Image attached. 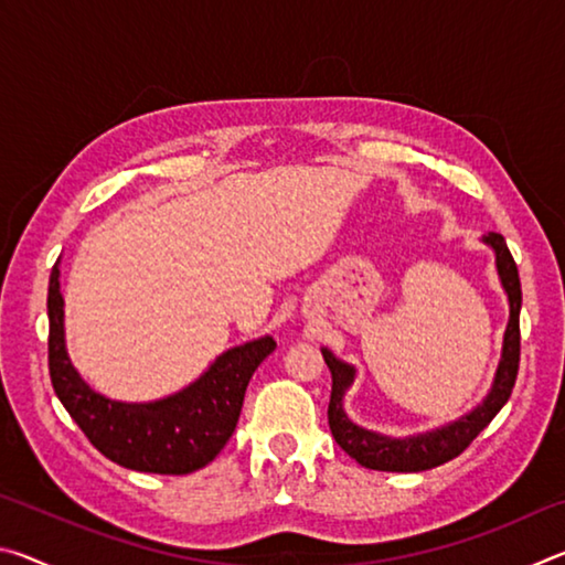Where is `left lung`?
I'll list each match as a JSON object with an SVG mask.
<instances>
[{"label":"left lung","mask_w":565,"mask_h":565,"mask_svg":"<svg viewBox=\"0 0 565 565\" xmlns=\"http://www.w3.org/2000/svg\"><path fill=\"white\" fill-rule=\"evenodd\" d=\"M483 244H489L495 254V269H499V279L505 296H509V327L503 333V349L501 361L495 369L491 391L478 404L471 414L451 420L434 431L394 438L384 436L369 428L356 426L343 411V396H347L349 386L356 379V369L351 363L333 356L329 349H321L323 361L331 371V401H329V426L337 444L347 451L351 458H356L361 466L374 468V471H396V473H416L428 471L446 461H451L458 454H463L471 446L473 438L491 424L495 414L509 401L515 376H519V359H521V329H519V313H521V279L515 262L505 246V238L501 234L489 232L483 236Z\"/></svg>","instance_id":"obj_1"}]
</instances>
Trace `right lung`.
<instances>
[{
  "label": "right lung",
  "mask_w": 565,
  "mask_h": 565,
  "mask_svg": "<svg viewBox=\"0 0 565 565\" xmlns=\"http://www.w3.org/2000/svg\"><path fill=\"white\" fill-rule=\"evenodd\" d=\"M50 376L54 394L92 446L131 471L184 476L212 463L232 438L248 381L276 349L271 337L224 351L194 384L149 404L111 401L89 388L64 347L60 266L50 276Z\"/></svg>",
  "instance_id": "1"
}]
</instances>
